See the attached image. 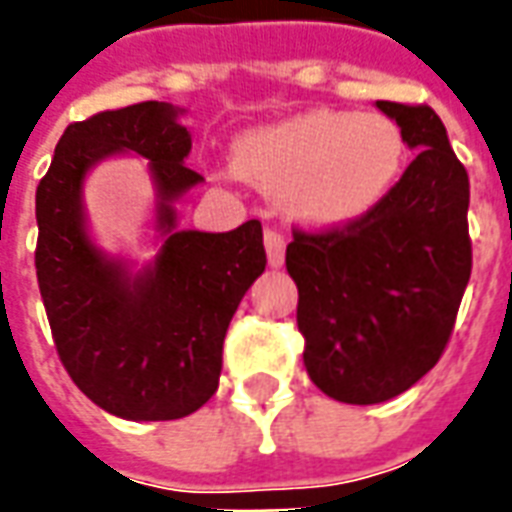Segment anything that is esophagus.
Segmentation results:
<instances>
[{
    "mask_svg": "<svg viewBox=\"0 0 512 512\" xmlns=\"http://www.w3.org/2000/svg\"><path fill=\"white\" fill-rule=\"evenodd\" d=\"M263 244H266L268 266L279 268L285 263V235L277 233V230H266L263 235Z\"/></svg>",
    "mask_w": 512,
    "mask_h": 512,
    "instance_id": "esophagus-1",
    "label": "esophagus"
}]
</instances>
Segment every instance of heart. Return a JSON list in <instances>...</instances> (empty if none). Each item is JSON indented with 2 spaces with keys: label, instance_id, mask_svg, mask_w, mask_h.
Listing matches in <instances>:
<instances>
[{
  "label": "heart",
  "instance_id": "obj_1",
  "mask_svg": "<svg viewBox=\"0 0 512 512\" xmlns=\"http://www.w3.org/2000/svg\"><path fill=\"white\" fill-rule=\"evenodd\" d=\"M406 136L384 115L315 109L249 131L233 145V169L282 194L290 219L332 230L362 219L395 189Z\"/></svg>",
  "mask_w": 512,
  "mask_h": 512
}]
</instances>
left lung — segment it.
<instances>
[{
    "instance_id": "8db88e82",
    "label": "left lung",
    "mask_w": 512,
    "mask_h": 512,
    "mask_svg": "<svg viewBox=\"0 0 512 512\" xmlns=\"http://www.w3.org/2000/svg\"><path fill=\"white\" fill-rule=\"evenodd\" d=\"M411 150L403 178L356 222L301 233L285 252L299 288L304 367L323 395L373 406L439 362L472 274L469 175L430 106L376 101Z\"/></svg>"
}]
</instances>
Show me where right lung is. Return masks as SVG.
<instances>
[{
  "label": "right lung",
  "instance_id": "obj_1",
  "mask_svg": "<svg viewBox=\"0 0 512 512\" xmlns=\"http://www.w3.org/2000/svg\"><path fill=\"white\" fill-rule=\"evenodd\" d=\"M180 115L145 101L73 123L35 194V268L57 354L95 406L134 422L189 417L211 400L227 326L266 271L257 219L230 233L178 227L175 202L202 183L183 164ZM123 152L147 157L157 186L162 249L139 272L94 244L81 202L86 172Z\"/></svg>",
  "mask_w": 512,
  "mask_h": 512
}]
</instances>
